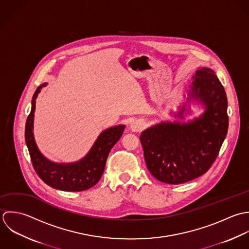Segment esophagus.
I'll use <instances>...</instances> for the list:
<instances>
[{"mask_svg":"<svg viewBox=\"0 0 249 249\" xmlns=\"http://www.w3.org/2000/svg\"><path fill=\"white\" fill-rule=\"evenodd\" d=\"M145 125H144V122L141 119H138V120H134L131 125H130V128H131V131L134 132V133H138V132H142L143 129H144Z\"/></svg>","mask_w":249,"mask_h":249,"instance_id":"34e87169","label":"esophagus"}]
</instances>
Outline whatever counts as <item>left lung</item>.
Wrapping results in <instances>:
<instances>
[{"mask_svg": "<svg viewBox=\"0 0 249 249\" xmlns=\"http://www.w3.org/2000/svg\"><path fill=\"white\" fill-rule=\"evenodd\" d=\"M193 79L189 101L203 104L204 113L188 123L160 122L140 138L150 173L162 183L183 184L206 173L227 135V97L214 71L200 68ZM186 106L176 116L184 118Z\"/></svg>", "mask_w": 249, "mask_h": 249, "instance_id": "left-lung-1", "label": "left lung"}]
</instances>
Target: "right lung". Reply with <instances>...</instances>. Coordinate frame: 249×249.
Returning <instances> with one entry per match:
<instances>
[{"instance_id": "right-lung-1", "label": "right lung", "mask_w": 249, "mask_h": 249, "mask_svg": "<svg viewBox=\"0 0 249 249\" xmlns=\"http://www.w3.org/2000/svg\"><path fill=\"white\" fill-rule=\"evenodd\" d=\"M38 87L32 101V109L26 122L25 139L33 166L39 178L48 186L64 192H83L95 186L105 170L109 151L121 138L124 125L108 128L101 133L85 158L76 162L56 163L47 160L37 148L34 138V116L36 99L41 89Z\"/></svg>"}]
</instances>
